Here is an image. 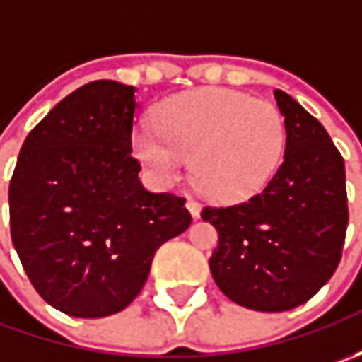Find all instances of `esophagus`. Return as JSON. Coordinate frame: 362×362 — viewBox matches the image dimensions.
Wrapping results in <instances>:
<instances>
[{"label":"esophagus","instance_id":"esophagus-1","mask_svg":"<svg viewBox=\"0 0 362 362\" xmlns=\"http://www.w3.org/2000/svg\"><path fill=\"white\" fill-rule=\"evenodd\" d=\"M187 209L193 219H199L202 217V205L195 202V199H187Z\"/></svg>","mask_w":362,"mask_h":362}]
</instances>
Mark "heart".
Returning <instances> with one entry per match:
<instances>
[{"label": "heart", "instance_id": "obj_1", "mask_svg": "<svg viewBox=\"0 0 362 362\" xmlns=\"http://www.w3.org/2000/svg\"><path fill=\"white\" fill-rule=\"evenodd\" d=\"M284 145V117L276 106L226 88L171 96L157 110V129L132 134L134 157L157 181H175L185 159H193L195 187L217 202H240L264 189Z\"/></svg>", "mask_w": 362, "mask_h": 362}]
</instances>
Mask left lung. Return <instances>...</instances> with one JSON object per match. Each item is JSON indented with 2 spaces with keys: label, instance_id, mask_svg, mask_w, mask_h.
Masks as SVG:
<instances>
[{
  "label": "left lung",
  "instance_id": "obj_1",
  "mask_svg": "<svg viewBox=\"0 0 362 362\" xmlns=\"http://www.w3.org/2000/svg\"><path fill=\"white\" fill-rule=\"evenodd\" d=\"M284 163L262 193L230 207H203L219 233L209 270L235 304L284 313L310 300L341 262L349 223L346 175L325 127L282 90Z\"/></svg>",
  "mask_w": 362,
  "mask_h": 362
}]
</instances>
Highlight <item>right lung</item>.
Instances as JSON below:
<instances>
[{
	"label": "right lung",
	"mask_w": 362,
	"mask_h": 362,
	"mask_svg": "<svg viewBox=\"0 0 362 362\" xmlns=\"http://www.w3.org/2000/svg\"><path fill=\"white\" fill-rule=\"evenodd\" d=\"M136 88L94 80L23 141L9 183L11 242L37 294L76 318L120 313L155 252L191 223L185 199L139 181L131 134Z\"/></svg>",
	"instance_id": "add662e5"
}]
</instances>
